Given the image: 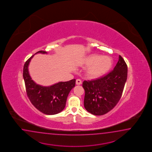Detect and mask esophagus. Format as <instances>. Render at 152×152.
<instances>
[{"label":"esophagus","mask_w":152,"mask_h":152,"mask_svg":"<svg viewBox=\"0 0 152 152\" xmlns=\"http://www.w3.org/2000/svg\"><path fill=\"white\" fill-rule=\"evenodd\" d=\"M82 83V81L80 79H77V80H76V84L77 85H80Z\"/></svg>","instance_id":"1"}]
</instances>
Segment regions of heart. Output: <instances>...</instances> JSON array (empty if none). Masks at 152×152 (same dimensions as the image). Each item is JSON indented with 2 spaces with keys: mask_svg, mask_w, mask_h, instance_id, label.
Returning a JSON list of instances; mask_svg holds the SVG:
<instances>
[{
  "mask_svg": "<svg viewBox=\"0 0 152 152\" xmlns=\"http://www.w3.org/2000/svg\"><path fill=\"white\" fill-rule=\"evenodd\" d=\"M84 64L89 66L86 71V76L90 79H97L103 77L110 70L112 60L110 57L92 54L87 57Z\"/></svg>",
  "mask_w": 152,
  "mask_h": 152,
  "instance_id": "b5f03b06",
  "label": "heart"
}]
</instances>
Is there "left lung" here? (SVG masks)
Returning <instances> with one entry per match:
<instances>
[{"instance_id":"left-lung-1","label":"left lung","mask_w":152,"mask_h":152,"mask_svg":"<svg viewBox=\"0 0 152 152\" xmlns=\"http://www.w3.org/2000/svg\"><path fill=\"white\" fill-rule=\"evenodd\" d=\"M127 78V66L119 56L112 71L96 80L83 81L85 109L95 115H102L112 110L121 97Z\"/></svg>"}]
</instances>
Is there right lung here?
I'll use <instances>...</instances> for the list:
<instances>
[{
  "instance_id": "obj_1",
  "label": "right lung",
  "mask_w": 152,
  "mask_h": 152,
  "mask_svg": "<svg viewBox=\"0 0 152 152\" xmlns=\"http://www.w3.org/2000/svg\"><path fill=\"white\" fill-rule=\"evenodd\" d=\"M48 53L39 51L36 54ZM34 55L25 62L23 69L24 77L27 96L33 106L42 113L54 115L61 112L65 107L69 93L75 85V79L59 82L50 86L38 85L32 79L28 72V65Z\"/></svg>"
}]
</instances>
